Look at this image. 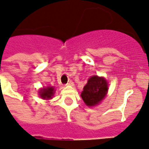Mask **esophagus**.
<instances>
[{
    "label": "esophagus",
    "mask_w": 149,
    "mask_h": 149,
    "mask_svg": "<svg viewBox=\"0 0 149 149\" xmlns=\"http://www.w3.org/2000/svg\"><path fill=\"white\" fill-rule=\"evenodd\" d=\"M67 86H73L74 85V84L73 81H71V80H70V81H69V82H68L67 83Z\"/></svg>",
    "instance_id": "34e87169"
}]
</instances>
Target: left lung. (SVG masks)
Instances as JSON below:
<instances>
[{
    "label": "left lung",
    "instance_id": "1",
    "mask_svg": "<svg viewBox=\"0 0 149 149\" xmlns=\"http://www.w3.org/2000/svg\"><path fill=\"white\" fill-rule=\"evenodd\" d=\"M108 91V84L104 78L93 76L83 88L81 97L88 106H94L101 102Z\"/></svg>",
    "mask_w": 149,
    "mask_h": 149
}]
</instances>
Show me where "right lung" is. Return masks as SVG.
Wrapping results in <instances>:
<instances>
[{
    "label": "right lung",
    "mask_w": 149,
    "mask_h": 149,
    "mask_svg": "<svg viewBox=\"0 0 149 149\" xmlns=\"http://www.w3.org/2000/svg\"><path fill=\"white\" fill-rule=\"evenodd\" d=\"M54 88L48 86L47 88H44L42 91H40V97L43 99H50L54 94Z\"/></svg>",
    "instance_id": "obj_1"
}]
</instances>
